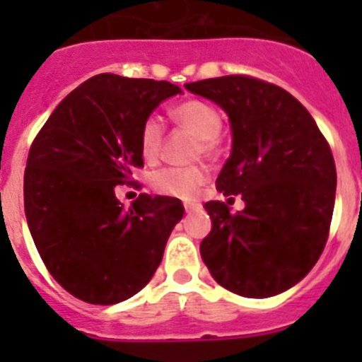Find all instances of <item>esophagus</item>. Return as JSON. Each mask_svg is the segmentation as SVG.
<instances>
[{
  "label": "esophagus",
  "mask_w": 362,
  "mask_h": 362,
  "mask_svg": "<svg viewBox=\"0 0 362 362\" xmlns=\"http://www.w3.org/2000/svg\"><path fill=\"white\" fill-rule=\"evenodd\" d=\"M185 210H187V214L196 212V210H199V204H197V203H185Z\"/></svg>",
  "instance_id": "esophagus-1"
}]
</instances>
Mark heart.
<instances>
[{"instance_id": "obj_1", "label": "heart", "mask_w": 362, "mask_h": 362, "mask_svg": "<svg viewBox=\"0 0 362 362\" xmlns=\"http://www.w3.org/2000/svg\"><path fill=\"white\" fill-rule=\"evenodd\" d=\"M172 117L181 127L190 130L196 137H199L197 153H212L216 150V139L221 134L219 112L212 105L204 101H185L172 110ZM165 139V129L158 116L146 117L139 132V148L146 161H156L159 158ZM209 172L204 166H168L158 170L152 175L153 190L163 196L181 197L188 199L197 192V188L206 181Z\"/></svg>"}]
</instances>
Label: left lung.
I'll use <instances>...</instances> for the list:
<instances>
[{
    "label": "left lung",
    "mask_w": 362,
    "mask_h": 362,
    "mask_svg": "<svg viewBox=\"0 0 362 362\" xmlns=\"http://www.w3.org/2000/svg\"><path fill=\"white\" fill-rule=\"evenodd\" d=\"M228 116L232 152L217 190L241 194L232 214L209 201L212 230L199 252L214 279L252 299L286 292L317 263L335 203L337 172L317 124L290 92L246 76L187 83Z\"/></svg>",
    "instance_id": "obj_1"
}]
</instances>
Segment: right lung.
Returning a JSON list of instances; mask_svg holds the SVG:
<instances>
[{"label": "right lung", "mask_w": 362, "mask_h": 362, "mask_svg": "<svg viewBox=\"0 0 362 362\" xmlns=\"http://www.w3.org/2000/svg\"><path fill=\"white\" fill-rule=\"evenodd\" d=\"M177 85L98 74L50 114L28 152L25 216L54 279L92 305L145 288L185 206L141 194L129 209L114 188L143 166L139 132Z\"/></svg>", "instance_id": "add662e5"}]
</instances>
